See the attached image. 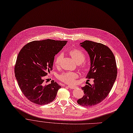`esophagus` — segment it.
Here are the masks:
<instances>
[{"label": "esophagus", "mask_w": 133, "mask_h": 133, "mask_svg": "<svg viewBox=\"0 0 133 133\" xmlns=\"http://www.w3.org/2000/svg\"><path fill=\"white\" fill-rule=\"evenodd\" d=\"M68 87H69V88L71 89H75L76 88V87L74 86H71V85H68Z\"/></svg>", "instance_id": "1"}]
</instances>
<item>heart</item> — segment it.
I'll return each instance as SVG.
<instances>
[{"mask_svg":"<svg viewBox=\"0 0 133 133\" xmlns=\"http://www.w3.org/2000/svg\"><path fill=\"white\" fill-rule=\"evenodd\" d=\"M69 53L74 60L78 64H80V67L82 69H84L86 68L87 65L85 62L83 61L85 59V55L81 51L77 49H73L69 51ZM62 57V54L61 53L58 54L55 58L54 65L56 66L59 65L60 62V60ZM78 75L75 72H65L59 75L58 78L66 83H73L75 81V79L77 78Z\"/></svg>","mask_w":133,"mask_h":133,"instance_id":"heart-1","label":"heart"}]
</instances>
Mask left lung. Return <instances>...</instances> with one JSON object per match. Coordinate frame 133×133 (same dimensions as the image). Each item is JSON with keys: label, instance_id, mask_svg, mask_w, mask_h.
Here are the masks:
<instances>
[{"label": "left lung", "instance_id": "left-lung-1", "mask_svg": "<svg viewBox=\"0 0 133 133\" xmlns=\"http://www.w3.org/2000/svg\"><path fill=\"white\" fill-rule=\"evenodd\" d=\"M87 52L90 66L86 78L93 79V85L81 87L84 95L77 100L80 105L90 107L101 102L108 96L117 76L115 57L106 46L86 40L80 44Z\"/></svg>", "mask_w": 133, "mask_h": 133}]
</instances>
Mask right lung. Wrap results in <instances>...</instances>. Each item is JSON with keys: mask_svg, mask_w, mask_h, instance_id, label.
Wrapping results in <instances>:
<instances>
[{"mask_svg": "<svg viewBox=\"0 0 133 133\" xmlns=\"http://www.w3.org/2000/svg\"><path fill=\"white\" fill-rule=\"evenodd\" d=\"M67 41H33L20 50L15 67L16 78L22 93L31 102L46 104L53 101L61 88L54 80L44 85V78L53 69L54 57Z\"/></svg>", "mask_w": 133, "mask_h": 133, "instance_id": "add662e5", "label": "right lung"}]
</instances>
